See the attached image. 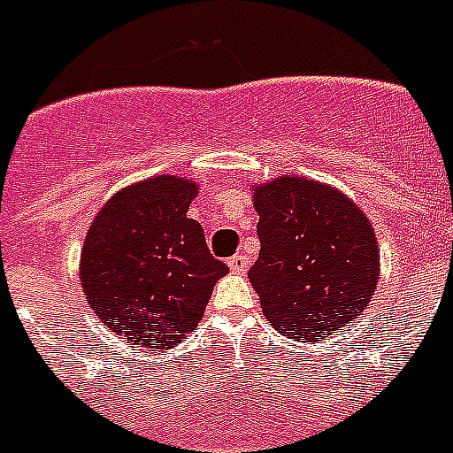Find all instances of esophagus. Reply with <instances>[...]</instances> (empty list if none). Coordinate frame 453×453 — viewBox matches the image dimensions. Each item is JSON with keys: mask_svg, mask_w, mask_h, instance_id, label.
Returning a JSON list of instances; mask_svg holds the SVG:
<instances>
[{"mask_svg": "<svg viewBox=\"0 0 453 453\" xmlns=\"http://www.w3.org/2000/svg\"><path fill=\"white\" fill-rule=\"evenodd\" d=\"M229 267L235 274H242V272H247V267H250V258H247L245 254H235L229 261Z\"/></svg>", "mask_w": 453, "mask_h": 453, "instance_id": "1", "label": "esophagus"}]
</instances>
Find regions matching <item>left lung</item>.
<instances>
[{
	"label": "left lung",
	"instance_id": "8db88e82",
	"mask_svg": "<svg viewBox=\"0 0 453 453\" xmlns=\"http://www.w3.org/2000/svg\"><path fill=\"white\" fill-rule=\"evenodd\" d=\"M261 254L250 281L276 331L319 342L361 315L379 283V242L349 197L303 177L254 186Z\"/></svg>",
	"mask_w": 453,
	"mask_h": 453
}]
</instances>
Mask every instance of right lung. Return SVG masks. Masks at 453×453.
I'll list each match as a JSON object with an SVG mask.
<instances>
[{
    "mask_svg": "<svg viewBox=\"0 0 453 453\" xmlns=\"http://www.w3.org/2000/svg\"><path fill=\"white\" fill-rule=\"evenodd\" d=\"M199 186L174 174L145 179L108 199L92 219L79 263L90 308L119 338L170 349L202 319L229 267L213 258L188 218Z\"/></svg>",
    "mask_w": 453,
    "mask_h": 453,
    "instance_id": "right-lung-1",
    "label": "right lung"
}]
</instances>
